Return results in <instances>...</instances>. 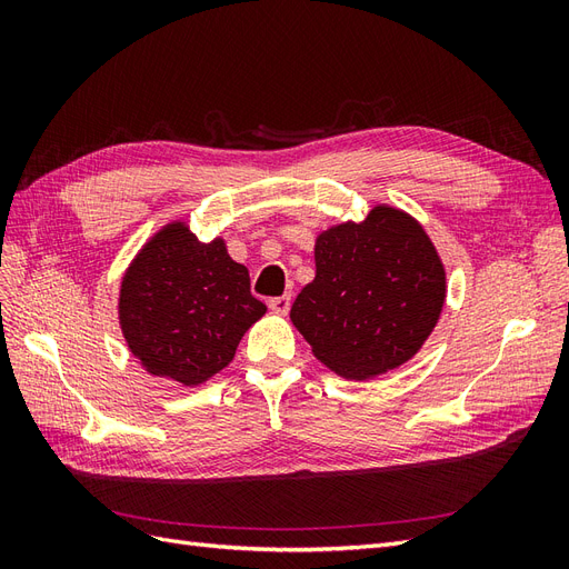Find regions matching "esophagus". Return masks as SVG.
<instances>
[{"mask_svg": "<svg viewBox=\"0 0 569 569\" xmlns=\"http://www.w3.org/2000/svg\"><path fill=\"white\" fill-rule=\"evenodd\" d=\"M289 306H291V297L289 295H284V297H274V299H270L268 301V308L272 313H278V316H287L289 313Z\"/></svg>", "mask_w": 569, "mask_h": 569, "instance_id": "obj_1", "label": "esophagus"}]
</instances>
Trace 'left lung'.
<instances>
[{
	"label": "left lung",
	"instance_id": "left-lung-1",
	"mask_svg": "<svg viewBox=\"0 0 569 569\" xmlns=\"http://www.w3.org/2000/svg\"><path fill=\"white\" fill-rule=\"evenodd\" d=\"M446 299L441 258L420 222L391 206L316 239V280L291 322L320 363L349 380L403 366L432 335Z\"/></svg>",
	"mask_w": 569,
	"mask_h": 569
}]
</instances>
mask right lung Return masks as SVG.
<instances>
[{
	"label": "right lung",
	"mask_w": 569,
	"mask_h": 569,
	"mask_svg": "<svg viewBox=\"0 0 569 569\" xmlns=\"http://www.w3.org/2000/svg\"><path fill=\"white\" fill-rule=\"evenodd\" d=\"M266 313L249 270L216 237L203 244L184 222L153 234L120 284L118 318L132 356L157 377L197 387L220 372Z\"/></svg>",
	"instance_id": "1"
}]
</instances>
